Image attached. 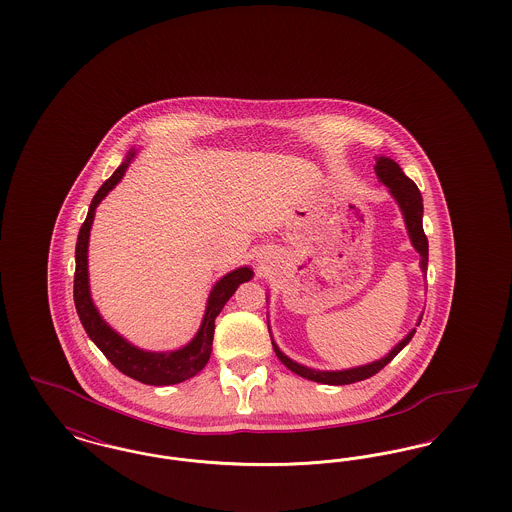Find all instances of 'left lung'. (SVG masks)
Returning a JSON list of instances; mask_svg holds the SVG:
<instances>
[{
  "mask_svg": "<svg viewBox=\"0 0 512 512\" xmlns=\"http://www.w3.org/2000/svg\"><path fill=\"white\" fill-rule=\"evenodd\" d=\"M374 171L378 174V178L390 188L391 195L399 203V207L403 211V217H405L407 230H409V236H411V242H413L414 249L420 253V268L426 272V268H428V238H426L424 228H422V211H424V207H422L420 190L416 188V184H414L409 176H405V172L401 171V167L395 161L388 159V157L376 159ZM414 332L416 330L409 332L407 338L401 341L399 345H395L384 359H380L376 363H370V365L357 366V368H349V370H338V372H320V370H313V368H307V366L297 365V363H293L292 359H288L274 343H272V347H274L278 359L295 374H299V376H303L307 380H313V382L328 384V386H345V384L361 382V380L374 376L376 372H380L411 341Z\"/></svg>",
  "mask_w": 512,
  "mask_h": 512,
  "instance_id": "obj_1",
  "label": "left lung"
}]
</instances>
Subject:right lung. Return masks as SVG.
I'll use <instances>...</instances> for the list:
<instances>
[{"instance_id":"add662e5","label":"right lung","mask_w":512,"mask_h":512,"mask_svg":"<svg viewBox=\"0 0 512 512\" xmlns=\"http://www.w3.org/2000/svg\"><path fill=\"white\" fill-rule=\"evenodd\" d=\"M132 157H134V153H130L121 167L111 174V178H107L101 184L98 194L94 195V199L90 203L88 217L80 226L78 240H76V251H74V257H76L74 307H76V313L80 317V322H82L86 334L90 336V340L98 345L101 353L113 365L117 366L122 374L130 376V378H134L142 384H147V386H171V384H180V382L192 378L197 372L203 370V366L207 365V361L211 357V351H213L215 318L219 317L224 303L232 297L236 288L247 280H251L253 272H251V268H238V270L226 274L224 278H220L217 286L213 288V292L209 295L207 311H205V317H203L197 336L186 347H182L178 351H172V353L142 351V349L130 345L128 341L122 340L115 330H111L105 324V320L99 317L98 309L94 307L92 297H90L88 240H90V228H92V220L96 215V207H98L99 201L119 184V180L124 176V171H126Z\"/></svg>"}]
</instances>
